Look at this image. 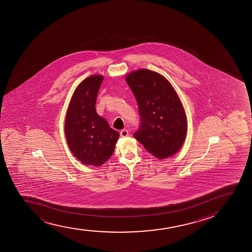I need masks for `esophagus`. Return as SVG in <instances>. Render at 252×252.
I'll return each instance as SVG.
<instances>
[{
	"label": "esophagus",
	"mask_w": 252,
	"mask_h": 252,
	"mask_svg": "<svg viewBox=\"0 0 252 252\" xmlns=\"http://www.w3.org/2000/svg\"><path fill=\"white\" fill-rule=\"evenodd\" d=\"M128 135V131L127 129H123L120 131V136L121 137H127Z\"/></svg>",
	"instance_id": "esophagus-1"
}]
</instances>
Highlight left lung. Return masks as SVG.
Returning a JSON list of instances; mask_svg holds the SVG:
<instances>
[{"label":"left lung","instance_id":"1","mask_svg":"<svg viewBox=\"0 0 252 252\" xmlns=\"http://www.w3.org/2000/svg\"><path fill=\"white\" fill-rule=\"evenodd\" d=\"M139 108V129L133 133L145 150L158 159L173 156L185 140L188 122L177 93L155 71L139 69L126 78Z\"/></svg>","mask_w":252,"mask_h":252}]
</instances>
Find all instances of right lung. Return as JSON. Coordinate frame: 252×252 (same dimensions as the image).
I'll list each match as a JSON object with an SVG mask.
<instances>
[{
	"label": "right lung",
	"mask_w": 252,
	"mask_h": 252,
	"mask_svg": "<svg viewBox=\"0 0 252 252\" xmlns=\"http://www.w3.org/2000/svg\"><path fill=\"white\" fill-rule=\"evenodd\" d=\"M103 77L92 75L76 87L67 110L64 133L69 150L85 165H101L113 155L119 133L95 112Z\"/></svg>",
	"instance_id": "obj_1"
}]
</instances>
